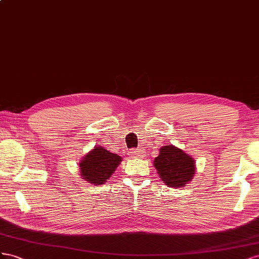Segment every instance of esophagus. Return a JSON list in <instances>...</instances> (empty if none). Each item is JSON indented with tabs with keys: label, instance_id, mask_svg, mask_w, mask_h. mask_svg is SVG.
Here are the masks:
<instances>
[{
	"label": "esophagus",
	"instance_id": "esophagus-1",
	"mask_svg": "<svg viewBox=\"0 0 259 259\" xmlns=\"http://www.w3.org/2000/svg\"><path fill=\"white\" fill-rule=\"evenodd\" d=\"M129 155H130L131 157L137 158V157H139V156H141V152H140V151L137 150V149H132V150L129 151Z\"/></svg>",
	"mask_w": 259,
	"mask_h": 259
}]
</instances>
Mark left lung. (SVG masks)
<instances>
[{
	"label": "left lung",
	"mask_w": 259,
	"mask_h": 259,
	"mask_svg": "<svg viewBox=\"0 0 259 259\" xmlns=\"http://www.w3.org/2000/svg\"><path fill=\"white\" fill-rule=\"evenodd\" d=\"M154 167L161 181L170 188H183L195 175V160L175 145H165L159 149V155L154 159Z\"/></svg>",
	"instance_id": "1"
}]
</instances>
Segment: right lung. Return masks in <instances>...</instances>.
I'll return each mask as SVG.
<instances>
[{"mask_svg":"<svg viewBox=\"0 0 259 259\" xmlns=\"http://www.w3.org/2000/svg\"><path fill=\"white\" fill-rule=\"evenodd\" d=\"M121 160L120 156L103 146H94L79 162L80 177L95 186L104 184L115 172Z\"/></svg>","mask_w":259,"mask_h":259,"instance_id":"obj_1","label":"right lung"}]
</instances>
